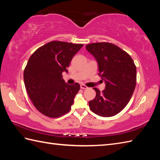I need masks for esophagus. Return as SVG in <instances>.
<instances>
[{"label": "esophagus", "instance_id": "esophagus-1", "mask_svg": "<svg viewBox=\"0 0 160 160\" xmlns=\"http://www.w3.org/2000/svg\"><path fill=\"white\" fill-rule=\"evenodd\" d=\"M80 88L82 89H88V87L86 85H84V84H80Z\"/></svg>", "mask_w": 160, "mask_h": 160}]
</instances>
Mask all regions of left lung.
Returning a JSON list of instances; mask_svg holds the SVG:
<instances>
[{"label":"left lung","instance_id":"left-lung-1","mask_svg":"<svg viewBox=\"0 0 160 160\" xmlns=\"http://www.w3.org/2000/svg\"><path fill=\"white\" fill-rule=\"evenodd\" d=\"M86 49L98 63V76L105 81L100 92L93 88L96 96L89 102L91 111L102 117H112L127 106L136 85V66L131 56L110 42H95Z\"/></svg>","mask_w":160,"mask_h":160}]
</instances>
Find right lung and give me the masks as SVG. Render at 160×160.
I'll return each mask as SVG.
<instances>
[{
  "label": "right lung",
  "instance_id": "obj_1",
  "mask_svg": "<svg viewBox=\"0 0 160 160\" xmlns=\"http://www.w3.org/2000/svg\"><path fill=\"white\" fill-rule=\"evenodd\" d=\"M83 46L52 41L39 47L30 56L24 70V82L28 96L37 110L56 118L67 113L80 90V84H67L62 72Z\"/></svg>",
  "mask_w": 160,
  "mask_h": 160
}]
</instances>
